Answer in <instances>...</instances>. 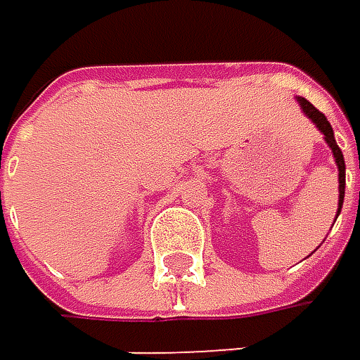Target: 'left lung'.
Listing matches in <instances>:
<instances>
[{"instance_id": "obj_1", "label": "left lung", "mask_w": 360, "mask_h": 360, "mask_svg": "<svg viewBox=\"0 0 360 360\" xmlns=\"http://www.w3.org/2000/svg\"><path fill=\"white\" fill-rule=\"evenodd\" d=\"M297 101H299V105H301V110H303V114L319 127V131L325 136V142L329 144V148H331V153H333V159H335V163H338V172H340V203H338V214H335V220H338V216H340V212H342V205H344V188H346V163H344V155H342V150H340V146H338V142H335V136H333V127H331V122L327 120V116L323 114V112H319L316 108H314L307 99H303V97H297Z\"/></svg>"}]
</instances>
